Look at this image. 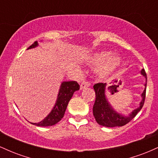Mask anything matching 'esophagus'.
<instances>
[{"instance_id":"1","label":"esophagus","mask_w":158,"mask_h":158,"mask_svg":"<svg viewBox=\"0 0 158 158\" xmlns=\"http://www.w3.org/2000/svg\"><path fill=\"white\" fill-rule=\"evenodd\" d=\"M90 86V83L88 82V81H84L81 82V84L80 85V89L81 90H83L85 89V88H88V87Z\"/></svg>"}]
</instances>
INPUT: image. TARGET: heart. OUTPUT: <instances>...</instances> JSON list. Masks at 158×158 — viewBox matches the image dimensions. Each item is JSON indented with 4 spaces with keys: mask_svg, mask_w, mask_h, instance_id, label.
<instances>
[{
    "mask_svg": "<svg viewBox=\"0 0 158 158\" xmlns=\"http://www.w3.org/2000/svg\"><path fill=\"white\" fill-rule=\"evenodd\" d=\"M90 62L94 64H101L98 69V73L101 77H106L120 65L121 58L117 55H111L110 52L105 51L94 54L90 58Z\"/></svg>",
    "mask_w": 158,
    "mask_h": 158,
    "instance_id": "obj_1",
    "label": "heart"
}]
</instances>
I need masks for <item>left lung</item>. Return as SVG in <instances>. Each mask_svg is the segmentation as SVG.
Here are the masks:
<instances>
[{"label": "left lung", "instance_id": "obj_1", "mask_svg": "<svg viewBox=\"0 0 158 158\" xmlns=\"http://www.w3.org/2000/svg\"><path fill=\"white\" fill-rule=\"evenodd\" d=\"M140 73L146 79V82L144 85V90L141 94L142 100L139 102L138 108L132 110V112L128 116L123 115L116 111L107 99L106 94V89H108L110 93L114 94V93L117 91L116 86L114 85V86L107 88L106 83H97L94 85V89L96 93V100L93 107V114L98 124L106 127L123 126L129 123L137 115L144 104L145 98H146V84H147V77H146V73L144 69H142Z\"/></svg>", "mask_w": 158, "mask_h": 158}]
</instances>
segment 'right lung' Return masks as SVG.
Segmentation results:
<instances>
[{
    "instance_id": "right-lung-1",
    "label": "right lung",
    "mask_w": 158,
    "mask_h": 158,
    "mask_svg": "<svg viewBox=\"0 0 158 158\" xmlns=\"http://www.w3.org/2000/svg\"><path fill=\"white\" fill-rule=\"evenodd\" d=\"M38 46H39L38 41H35L31 46L27 48V50L35 48ZM79 88L80 87H79V84L75 81H63V82H61L55 106L52 108L50 113L44 119H42L41 122L30 123L37 126L46 127L53 126V125L59 123L61 118H63V117H64L69 101L73 97L74 92L79 90Z\"/></svg>"
}]
</instances>
